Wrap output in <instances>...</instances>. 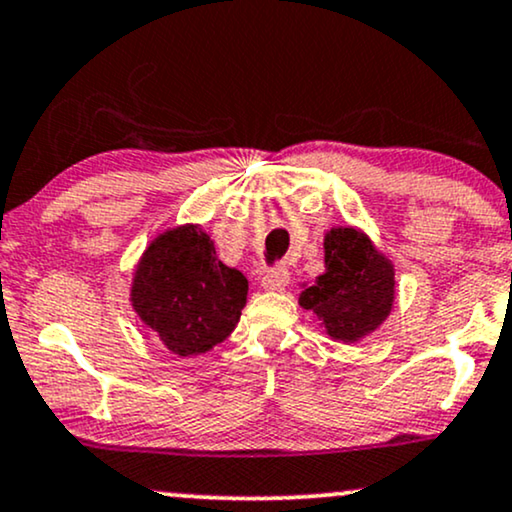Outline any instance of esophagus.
<instances>
[{"instance_id":"34e87169","label":"esophagus","mask_w":512,"mask_h":512,"mask_svg":"<svg viewBox=\"0 0 512 512\" xmlns=\"http://www.w3.org/2000/svg\"><path fill=\"white\" fill-rule=\"evenodd\" d=\"M288 281H290L288 269L276 267V269H269L267 274L262 276V288H264V290H271V293H276V290L286 288Z\"/></svg>"}]
</instances>
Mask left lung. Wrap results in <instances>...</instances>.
I'll use <instances>...</instances> for the list:
<instances>
[{"mask_svg": "<svg viewBox=\"0 0 512 512\" xmlns=\"http://www.w3.org/2000/svg\"><path fill=\"white\" fill-rule=\"evenodd\" d=\"M326 271L300 293V307L338 342H359L392 312L394 264L357 226H333L323 236Z\"/></svg>", "mask_w": 512, "mask_h": 512, "instance_id": "1", "label": "left lung"}]
</instances>
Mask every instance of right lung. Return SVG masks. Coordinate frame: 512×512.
Instances as JSON below:
<instances>
[{
    "mask_svg": "<svg viewBox=\"0 0 512 512\" xmlns=\"http://www.w3.org/2000/svg\"><path fill=\"white\" fill-rule=\"evenodd\" d=\"M248 300V278L217 257L200 224L167 229L148 243L129 288L146 328L179 357L210 352L234 333Z\"/></svg>",
    "mask_w": 512,
    "mask_h": 512,
    "instance_id": "add662e5",
    "label": "right lung"
}]
</instances>
